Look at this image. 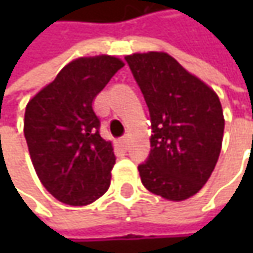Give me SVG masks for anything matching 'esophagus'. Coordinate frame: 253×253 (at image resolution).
<instances>
[{
  "label": "esophagus",
  "instance_id": "obj_1",
  "mask_svg": "<svg viewBox=\"0 0 253 253\" xmlns=\"http://www.w3.org/2000/svg\"><path fill=\"white\" fill-rule=\"evenodd\" d=\"M120 143H122L125 148H127V145H128V137H127V136H123V137L120 139Z\"/></svg>",
  "mask_w": 253,
  "mask_h": 253
}]
</instances>
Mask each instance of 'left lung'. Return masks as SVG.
Segmentation results:
<instances>
[{"instance_id":"1","label":"left lung","mask_w":253,"mask_h":253,"mask_svg":"<svg viewBox=\"0 0 253 253\" xmlns=\"http://www.w3.org/2000/svg\"><path fill=\"white\" fill-rule=\"evenodd\" d=\"M151 114V154L137 167L143 186L169 201L196 195L218 161L224 116L218 95L163 51L126 55Z\"/></svg>"}]
</instances>
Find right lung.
<instances>
[{
  "mask_svg": "<svg viewBox=\"0 0 253 253\" xmlns=\"http://www.w3.org/2000/svg\"><path fill=\"white\" fill-rule=\"evenodd\" d=\"M125 63L114 55L66 64L26 105V142L43 187L60 202L84 207L110 187L114 148L99 134L96 95Z\"/></svg>",
  "mask_w": 253,
  "mask_h": 253,
  "instance_id": "1",
  "label": "right lung"
}]
</instances>
